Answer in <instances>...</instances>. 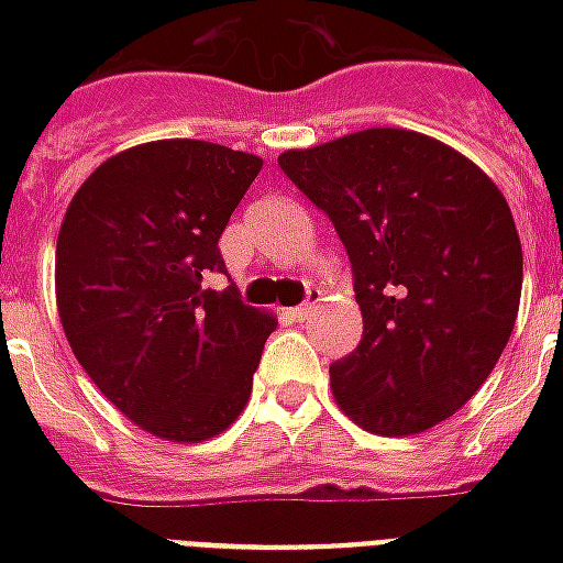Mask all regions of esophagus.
Here are the masks:
<instances>
[{
	"label": "esophagus",
	"instance_id": "1",
	"mask_svg": "<svg viewBox=\"0 0 563 563\" xmlns=\"http://www.w3.org/2000/svg\"><path fill=\"white\" fill-rule=\"evenodd\" d=\"M317 307H319V292H310V298H307L305 305H301V307H295V310H292V317H295V319H307V317H313V313H317Z\"/></svg>",
	"mask_w": 563,
	"mask_h": 563
}]
</instances>
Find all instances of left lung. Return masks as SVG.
<instances>
[{
    "instance_id": "obj_1",
    "label": "left lung",
    "mask_w": 563,
    "mask_h": 563,
    "mask_svg": "<svg viewBox=\"0 0 563 563\" xmlns=\"http://www.w3.org/2000/svg\"><path fill=\"white\" fill-rule=\"evenodd\" d=\"M277 162L353 265L365 331L329 371L338 404L386 437L449 419L492 374L519 313L507 198L471 159L407 129H365Z\"/></svg>"
}]
</instances>
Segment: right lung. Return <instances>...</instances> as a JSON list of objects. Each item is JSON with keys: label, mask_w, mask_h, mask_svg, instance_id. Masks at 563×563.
<instances>
[{"label": "right lung", "mask_w": 563, "mask_h": 563, "mask_svg": "<svg viewBox=\"0 0 563 563\" xmlns=\"http://www.w3.org/2000/svg\"><path fill=\"white\" fill-rule=\"evenodd\" d=\"M262 172L210 141L141 144L84 180L56 241L71 353L117 410L174 443L220 434L246 407L274 319L241 301L220 238Z\"/></svg>", "instance_id": "obj_1"}]
</instances>
